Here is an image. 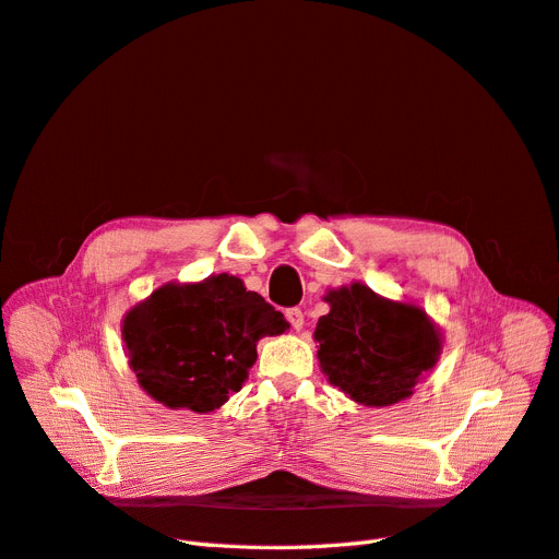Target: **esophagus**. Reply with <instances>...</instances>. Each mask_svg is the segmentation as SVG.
I'll return each instance as SVG.
<instances>
[{
    "label": "esophagus",
    "instance_id": "esophagus-1",
    "mask_svg": "<svg viewBox=\"0 0 559 559\" xmlns=\"http://www.w3.org/2000/svg\"><path fill=\"white\" fill-rule=\"evenodd\" d=\"M286 319H288V323L294 325V330H302V325H305V314H302L300 307L286 309Z\"/></svg>",
    "mask_w": 559,
    "mask_h": 559
}]
</instances>
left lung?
Listing matches in <instances>:
<instances>
[{"instance_id":"8db88e82","label":"left lung","mask_w":559,"mask_h":559,"mask_svg":"<svg viewBox=\"0 0 559 559\" xmlns=\"http://www.w3.org/2000/svg\"><path fill=\"white\" fill-rule=\"evenodd\" d=\"M314 342L321 371L355 404L385 408L413 394L442 353V332L415 302L378 296L362 282L330 288Z\"/></svg>"}]
</instances>
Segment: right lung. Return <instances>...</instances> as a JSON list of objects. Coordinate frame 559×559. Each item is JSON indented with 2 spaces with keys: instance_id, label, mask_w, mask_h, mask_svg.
Masks as SVG:
<instances>
[{
  "instance_id": "obj_1",
  "label": "right lung",
  "mask_w": 559,
  "mask_h": 559,
  "mask_svg": "<svg viewBox=\"0 0 559 559\" xmlns=\"http://www.w3.org/2000/svg\"><path fill=\"white\" fill-rule=\"evenodd\" d=\"M288 330L282 311L240 277L167 282L130 307L121 323L128 367L158 404L213 413L248 381L257 344Z\"/></svg>"
}]
</instances>
